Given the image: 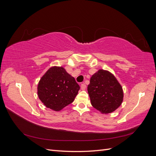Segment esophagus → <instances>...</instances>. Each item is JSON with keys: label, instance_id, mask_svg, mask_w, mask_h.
<instances>
[{"label": "esophagus", "instance_id": "1", "mask_svg": "<svg viewBox=\"0 0 156 156\" xmlns=\"http://www.w3.org/2000/svg\"><path fill=\"white\" fill-rule=\"evenodd\" d=\"M81 89H82V90H85V89H86V88H87L86 84H84V83H82V84H81Z\"/></svg>", "mask_w": 156, "mask_h": 156}]
</instances>
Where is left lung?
<instances>
[{
	"instance_id": "left-lung-1",
	"label": "left lung",
	"mask_w": 156,
	"mask_h": 156,
	"mask_svg": "<svg viewBox=\"0 0 156 156\" xmlns=\"http://www.w3.org/2000/svg\"><path fill=\"white\" fill-rule=\"evenodd\" d=\"M88 92L92 105L105 114L115 111L123 101L121 85L114 75L103 69L92 76Z\"/></svg>"
}]
</instances>
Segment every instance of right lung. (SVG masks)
I'll return each instance as SVG.
<instances>
[{
  "label": "right lung",
  "mask_w": 156,
  "mask_h": 156,
  "mask_svg": "<svg viewBox=\"0 0 156 156\" xmlns=\"http://www.w3.org/2000/svg\"><path fill=\"white\" fill-rule=\"evenodd\" d=\"M79 89L74 77L64 68L55 66L41 78L37 94L47 107L58 111L73 101Z\"/></svg>",
  "instance_id": "right-lung-1"
}]
</instances>
